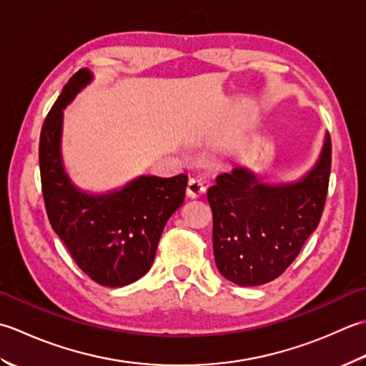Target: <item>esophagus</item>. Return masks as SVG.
<instances>
[{
  "instance_id": "obj_1",
  "label": "esophagus",
  "mask_w": 366,
  "mask_h": 366,
  "mask_svg": "<svg viewBox=\"0 0 366 366\" xmlns=\"http://www.w3.org/2000/svg\"><path fill=\"white\" fill-rule=\"evenodd\" d=\"M204 192H205V186L202 180H199V178H191L188 183V188H186V196L189 199H197L202 196Z\"/></svg>"
}]
</instances>
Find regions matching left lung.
<instances>
[{"instance_id": "obj_1", "label": "left lung", "mask_w": 366, "mask_h": 366, "mask_svg": "<svg viewBox=\"0 0 366 366\" xmlns=\"http://www.w3.org/2000/svg\"><path fill=\"white\" fill-rule=\"evenodd\" d=\"M332 144L325 132L319 158L287 183H260L248 169L216 177L207 192L213 212V252L219 273L237 286L270 282L298 256L325 205Z\"/></svg>"}]
</instances>
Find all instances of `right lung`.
Returning <instances> with one entry per match:
<instances>
[{"label": "right lung", "instance_id": "right-lung-1", "mask_svg": "<svg viewBox=\"0 0 366 366\" xmlns=\"http://www.w3.org/2000/svg\"><path fill=\"white\" fill-rule=\"evenodd\" d=\"M94 79L80 69L64 85L42 124L39 166L49 221L72 259L101 286L123 287L150 270L164 226L184 200L188 177L139 175L106 192L71 180L61 154L64 109Z\"/></svg>", "mask_w": 366, "mask_h": 366}]
</instances>
